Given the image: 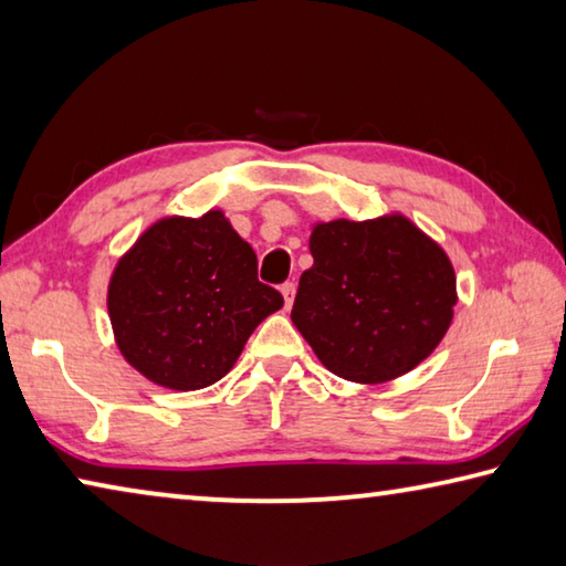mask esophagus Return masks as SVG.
I'll return each instance as SVG.
<instances>
[{"instance_id":"obj_1","label":"esophagus","mask_w":566,"mask_h":566,"mask_svg":"<svg viewBox=\"0 0 566 566\" xmlns=\"http://www.w3.org/2000/svg\"><path fill=\"white\" fill-rule=\"evenodd\" d=\"M280 292H282V296H284V310H290L292 302H294V292H296L294 282H284V284L280 286Z\"/></svg>"}]
</instances>
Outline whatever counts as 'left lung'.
<instances>
[{
	"label": "left lung",
	"instance_id": "1",
	"mask_svg": "<svg viewBox=\"0 0 566 566\" xmlns=\"http://www.w3.org/2000/svg\"><path fill=\"white\" fill-rule=\"evenodd\" d=\"M310 252L292 322L332 375L381 385L419 367L444 339L454 266L409 217L314 222Z\"/></svg>",
	"mask_w": 566,
	"mask_h": 566
}]
</instances>
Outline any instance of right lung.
Wrapping results in <instances>:
<instances>
[{
    "mask_svg": "<svg viewBox=\"0 0 566 566\" xmlns=\"http://www.w3.org/2000/svg\"><path fill=\"white\" fill-rule=\"evenodd\" d=\"M282 294L256 280V254L224 217L169 214L124 252L107 286L122 357L142 377L175 391L222 379Z\"/></svg>",
    "mask_w": 566,
    "mask_h": 566,
    "instance_id": "add662e5",
    "label": "right lung"
}]
</instances>
